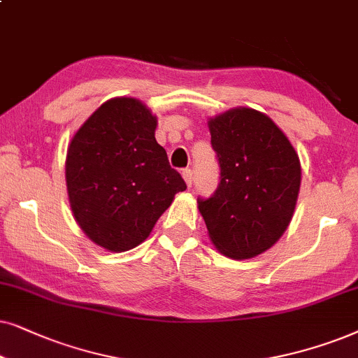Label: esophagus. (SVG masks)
I'll list each match as a JSON object with an SVG mask.
<instances>
[{
	"mask_svg": "<svg viewBox=\"0 0 358 358\" xmlns=\"http://www.w3.org/2000/svg\"><path fill=\"white\" fill-rule=\"evenodd\" d=\"M182 175H183L185 183H187V187H192V185H193V170L185 169V170L182 171Z\"/></svg>",
	"mask_w": 358,
	"mask_h": 358,
	"instance_id": "obj_1",
	"label": "esophagus"
}]
</instances>
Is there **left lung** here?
I'll return each mask as SVG.
<instances>
[{"label": "left lung", "mask_w": 358, "mask_h": 358, "mask_svg": "<svg viewBox=\"0 0 358 358\" xmlns=\"http://www.w3.org/2000/svg\"><path fill=\"white\" fill-rule=\"evenodd\" d=\"M221 170L217 189L198 198L209 237L221 254L244 260L270 249L292 221L301 165L268 116L237 108L209 121Z\"/></svg>", "instance_id": "left-lung-1"}]
</instances>
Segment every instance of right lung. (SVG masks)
<instances>
[{
	"mask_svg": "<svg viewBox=\"0 0 358 358\" xmlns=\"http://www.w3.org/2000/svg\"><path fill=\"white\" fill-rule=\"evenodd\" d=\"M157 117L134 98L101 104L66 150L71 211L94 244L134 249L187 183L155 141Z\"/></svg>",
	"mask_w": 358,
	"mask_h": 358,
	"instance_id": "right-lung-1",
	"label": "right lung"
}]
</instances>
